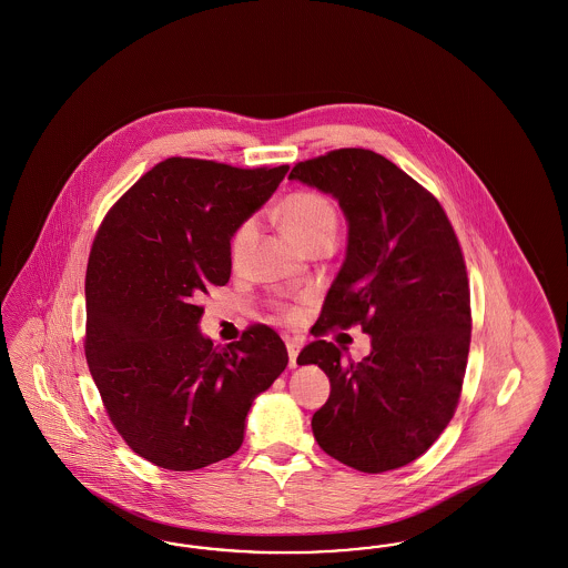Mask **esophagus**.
<instances>
[{
  "label": "esophagus",
  "instance_id": "esophagus-1",
  "mask_svg": "<svg viewBox=\"0 0 568 568\" xmlns=\"http://www.w3.org/2000/svg\"><path fill=\"white\" fill-rule=\"evenodd\" d=\"M303 347V339L298 337H286V349H288V365L295 369L296 358H298V352Z\"/></svg>",
  "mask_w": 568,
  "mask_h": 568
}]
</instances>
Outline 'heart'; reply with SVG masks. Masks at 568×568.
<instances>
[{"label":"heart","instance_id":"obj_1","mask_svg":"<svg viewBox=\"0 0 568 568\" xmlns=\"http://www.w3.org/2000/svg\"><path fill=\"white\" fill-rule=\"evenodd\" d=\"M280 224L286 235L298 246H307L310 242L318 240L322 235H335L337 231V212L333 203L324 195L301 191L286 199L280 207ZM254 237V222H242L231 237V261L237 265L244 256L250 242ZM286 318H296L295 307H280Z\"/></svg>","mask_w":568,"mask_h":568}]
</instances>
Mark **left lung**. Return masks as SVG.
<instances>
[{
    "mask_svg": "<svg viewBox=\"0 0 568 568\" xmlns=\"http://www.w3.org/2000/svg\"><path fill=\"white\" fill-rule=\"evenodd\" d=\"M288 178L331 193L346 214V261L318 335L352 324L371 335L361 363H342L324 339L301 349L296 363L331 379L314 437L352 469L405 467L444 433L467 369L469 277L454 226L435 195L373 150H331Z\"/></svg>",
    "mask_w": 568,
    "mask_h": 568,
    "instance_id": "left-lung-1",
    "label": "left lung"
}]
</instances>
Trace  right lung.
Instances as JSON below:
<instances>
[{
	"label": "right lung",
	"instance_id": "obj_1",
	"mask_svg": "<svg viewBox=\"0 0 568 568\" xmlns=\"http://www.w3.org/2000/svg\"><path fill=\"white\" fill-rule=\"evenodd\" d=\"M286 172L172 156L98 229L84 282L87 363L124 444L161 469H203L235 454L252 400L288 365L265 324L214 346L197 305L229 282L233 233Z\"/></svg>",
	"mask_w": 568,
	"mask_h": 568
}]
</instances>
